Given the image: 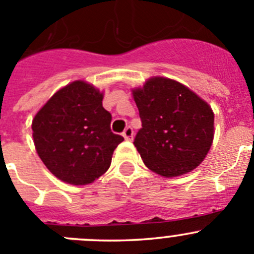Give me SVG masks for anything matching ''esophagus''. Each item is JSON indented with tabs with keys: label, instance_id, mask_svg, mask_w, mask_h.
<instances>
[{
	"label": "esophagus",
	"instance_id": "obj_1",
	"mask_svg": "<svg viewBox=\"0 0 254 254\" xmlns=\"http://www.w3.org/2000/svg\"><path fill=\"white\" fill-rule=\"evenodd\" d=\"M123 136H124V139L127 140V141H131L132 137H134V130H132V127H127V129L123 131Z\"/></svg>",
	"mask_w": 254,
	"mask_h": 254
}]
</instances>
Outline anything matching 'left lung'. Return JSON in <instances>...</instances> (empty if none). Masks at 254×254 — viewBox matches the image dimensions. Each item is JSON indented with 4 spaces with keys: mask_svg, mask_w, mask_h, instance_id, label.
<instances>
[{
    "mask_svg": "<svg viewBox=\"0 0 254 254\" xmlns=\"http://www.w3.org/2000/svg\"><path fill=\"white\" fill-rule=\"evenodd\" d=\"M142 127L134 139L146 167L176 177L198 167L214 139V113L206 102L179 82L148 79L135 89Z\"/></svg>",
    "mask_w": 254,
    "mask_h": 254,
    "instance_id": "left-lung-1",
    "label": "left lung"
}]
</instances>
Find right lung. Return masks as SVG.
Listing matches in <instances>:
<instances>
[{"mask_svg":"<svg viewBox=\"0 0 254 254\" xmlns=\"http://www.w3.org/2000/svg\"><path fill=\"white\" fill-rule=\"evenodd\" d=\"M103 94L75 81L56 92L33 119V139L48 170L66 183L82 186L107 172L117 146L124 140L112 132V114Z\"/></svg>","mask_w":254,"mask_h":254,"instance_id":"right-lung-1","label":"right lung"}]
</instances>
